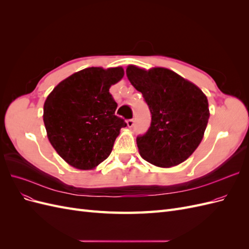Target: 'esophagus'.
<instances>
[{"label":"esophagus","mask_w":249,"mask_h":249,"mask_svg":"<svg viewBox=\"0 0 249 249\" xmlns=\"http://www.w3.org/2000/svg\"><path fill=\"white\" fill-rule=\"evenodd\" d=\"M126 125L129 127H132L134 125V119H127L126 120Z\"/></svg>","instance_id":"obj_1"}]
</instances>
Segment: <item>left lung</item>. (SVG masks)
Wrapping results in <instances>:
<instances>
[{
	"mask_svg": "<svg viewBox=\"0 0 249 249\" xmlns=\"http://www.w3.org/2000/svg\"><path fill=\"white\" fill-rule=\"evenodd\" d=\"M131 84L144 97L152 123L137 137L140 156L158 167H172L197 148L210 117L207 96L193 83L163 67L149 71L129 65Z\"/></svg>",
	"mask_w": 249,
	"mask_h": 249,
	"instance_id": "1",
	"label": "left lung"
}]
</instances>
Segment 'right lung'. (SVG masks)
Masks as SVG:
<instances>
[{"label":"right lung","mask_w":249,"mask_h":249,"mask_svg":"<svg viewBox=\"0 0 249 249\" xmlns=\"http://www.w3.org/2000/svg\"><path fill=\"white\" fill-rule=\"evenodd\" d=\"M123 67H88L53 89L43 106V123L53 147L71 166L88 170L106 160L122 127L109 89L122 80Z\"/></svg>","instance_id":"obj_1"}]
</instances>
